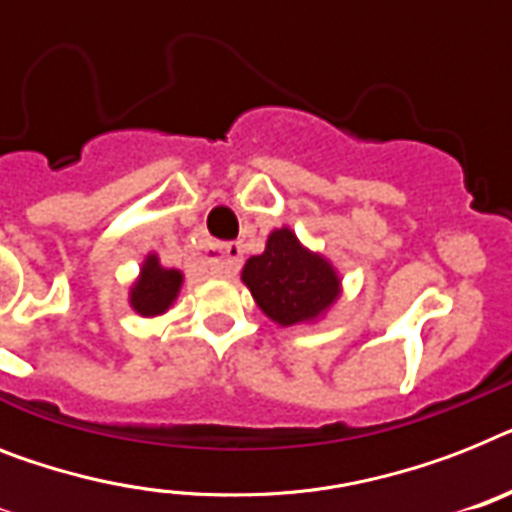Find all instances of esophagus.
Here are the masks:
<instances>
[{
    "label": "esophagus",
    "mask_w": 512,
    "mask_h": 512,
    "mask_svg": "<svg viewBox=\"0 0 512 512\" xmlns=\"http://www.w3.org/2000/svg\"><path fill=\"white\" fill-rule=\"evenodd\" d=\"M242 255V244L228 242L215 252V257H210V265H213V270L220 273V276H234L236 270L242 268Z\"/></svg>",
    "instance_id": "obj_1"
}]
</instances>
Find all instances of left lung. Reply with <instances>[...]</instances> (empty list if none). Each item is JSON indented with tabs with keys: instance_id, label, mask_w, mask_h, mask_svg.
<instances>
[{
	"instance_id": "8db88e82",
	"label": "left lung",
	"mask_w": 512,
	"mask_h": 512,
	"mask_svg": "<svg viewBox=\"0 0 512 512\" xmlns=\"http://www.w3.org/2000/svg\"><path fill=\"white\" fill-rule=\"evenodd\" d=\"M242 278L260 310L281 326L313 321L339 294L334 268L307 252L289 228L270 234L265 252L249 257Z\"/></svg>"
}]
</instances>
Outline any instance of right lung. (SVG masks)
<instances>
[{
  "mask_svg": "<svg viewBox=\"0 0 512 512\" xmlns=\"http://www.w3.org/2000/svg\"><path fill=\"white\" fill-rule=\"evenodd\" d=\"M178 286H181V273L178 270L162 268L157 257H147L141 268V276L131 292V305L141 315H160L176 299Z\"/></svg>",
  "mask_w": 512,
  "mask_h": 512,
  "instance_id": "add662e5",
  "label": "right lung"
}]
</instances>
